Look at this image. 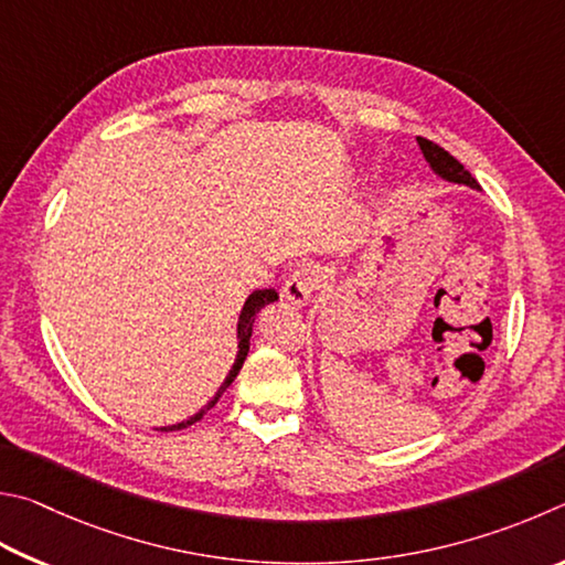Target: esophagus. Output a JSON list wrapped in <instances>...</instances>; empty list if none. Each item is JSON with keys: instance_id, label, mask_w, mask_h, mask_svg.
<instances>
[{"instance_id": "34e87169", "label": "esophagus", "mask_w": 565, "mask_h": 565, "mask_svg": "<svg viewBox=\"0 0 565 565\" xmlns=\"http://www.w3.org/2000/svg\"><path fill=\"white\" fill-rule=\"evenodd\" d=\"M318 285H320V273L310 265H302L288 277V280H285L282 298L290 305H295V308H305V305H310L312 292L318 290Z\"/></svg>"}]
</instances>
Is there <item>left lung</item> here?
Listing matches in <instances>:
<instances>
[{
    "mask_svg": "<svg viewBox=\"0 0 565 565\" xmlns=\"http://www.w3.org/2000/svg\"><path fill=\"white\" fill-rule=\"evenodd\" d=\"M417 143L422 148L424 158H427V163L434 173H437L439 178H444V181L449 183H459V185H469L473 188V191H481V185L477 183V178H473L467 168H463L457 158H454L449 151H444L441 146L427 141V138L417 136Z\"/></svg>",
    "mask_w": 565,
    "mask_h": 565,
    "instance_id": "left-lung-1",
    "label": "left lung"
}]
</instances>
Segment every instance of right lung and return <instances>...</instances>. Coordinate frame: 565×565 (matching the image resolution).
Returning <instances> with one entry per match:
<instances>
[{
    "label": "right lung",
    "mask_w": 565,
    "mask_h": 565,
    "mask_svg": "<svg viewBox=\"0 0 565 565\" xmlns=\"http://www.w3.org/2000/svg\"><path fill=\"white\" fill-rule=\"evenodd\" d=\"M277 300V292L273 290V288H267V290H255V292H250L247 295V300H245V305H243V310H241V318H237V354H235V362H233V367H231V372H227V377H225V382L221 384V387H217V392H215V397L205 404L203 409H198L193 417H188L185 422H178V424H171V427H161V431H175V429H185V427H191V424H195L198 419L203 417V414L211 409V407H215V402L223 397V392L231 387L233 384V380L237 377V372H241V367H243V362H245V358H247V350H250V334H253V324H255V318H257V312H260L265 305H270V302H275Z\"/></svg>",
    "instance_id": "right-lung-1"
}]
</instances>
